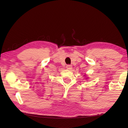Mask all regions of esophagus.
Here are the masks:
<instances>
[{"mask_svg": "<svg viewBox=\"0 0 128 128\" xmlns=\"http://www.w3.org/2000/svg\"><path fill=\"white\" fill-rule=\"evenodd\" d=\"M66 68H67V69H69V70H70V69H72V66L70 64H68V65H67Z\"/></svg>", "mask_w": 128, "mask_h": 128, "instance_id": "1", "label": "esophagus"}]
</instances>
